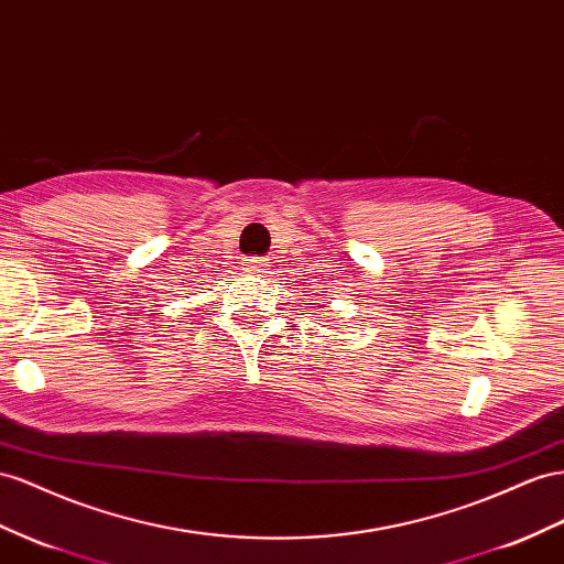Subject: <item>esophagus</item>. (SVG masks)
<instances>
[{
  "label": "esophagus",
  "instance_id": "34e87169",
  "mask_svg": "<svg viewBox=\"0 0 564 564\" xmlns=\"http://www.w3.org/2000/svg\"><path fill=\"white\" fill-rule=\"evenodd\" d=\"M245 268L249 272H263L265 270V261H263V258H258V256H249L247 261H245Z\"/></svg>",
  "mask_w": 564,
  "mask_h": 564
}]
</instances>
